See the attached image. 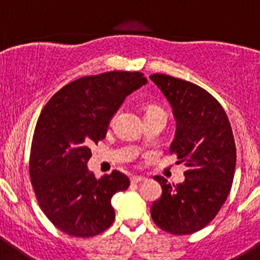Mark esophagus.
Instances as JSON below:
<instances>
[{
    "mask_svg": "<svg viewBox=\"0 0 260 260\" xmlns=\"http://www.w3.org/2000/svg\"><path fill=\"white\" fill-rule=\"evenodd\" d=\"M132 183H141L143 182V181H146V178L144 177H141V176H133L132 177Z\"/></svg>",
    "mask_w": 260,
    "mask_h": 260,
    "instance_id": "34e87169",
    "label": "esophagus"
}]
</instances>
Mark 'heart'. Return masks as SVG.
Listing matches in <instances>:
<instances>
[{
    "mask_svg": "<svg viewBox=\"0 0 260 260\" xmlns=\"http://www.w3.org/2000/svg\"><path fill=\"white\" fill-rule=\"evenodd\" d=\"M155 110H162V109L160 107H157V105H150V107H148V109H147V113H150V112H155ZM117 114H118V112H116V114L113 116V121H114V118L117 117Z\"/></svg>",
    "mask_w": 260,
    "mask_h": 260,
    "instance_id": "b5f03b06",
    "label": "heart"
}]
</instances>
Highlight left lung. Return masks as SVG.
Wrapping results in <instances>:
<instances>
[{
    "mask_svg": "<svg viewBox=\"0 0 260 260\" xmlns=\"http://www.w3.org/2000/svg\"><path fill=\"white\" fill-rule=\"evenodd\" d=\"M151 79L173 108L176 137L169 152L185 162V181L169 183L156 176L161 198L151 207L158 228L176 236L210 224L228 198L236 169V143L224 108L206 89L167 74Z\"/></svg>",
    "mask_w": 260,
    "mask_h": 260,
    "instance_id": "obj_1",
    "label": "left lung"
}]
</instances>
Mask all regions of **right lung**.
Masks as SVG:
<instances>
[{
	"label": "right lung",
	"mask_w": 260,
	"mask_h": 260,
	"mask_svg": "<svg viewBox=\"0 0 260 260\" xmlns=\"http://www.w3.org/2000/svg\"><path fill=\"white\" fill-rule=\"evenodd\" d=\"M146 82L138 71L83 77L62 87L41 110L32 137L29 177L40 208L63 233L88 238L113 224L112 197L127 189L130 181L118 171L102 180L89 173V147L107 137L112 116Z\"/></svg>",
	"instance_id": "right-lung-1"
}]
</instances>
